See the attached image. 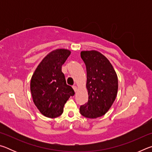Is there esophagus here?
<instances>
[{
  "mask_svg": "<svg viewBox=\"0 0 152 152\" xmlns=\"http://www.w3.org/2000/svg\"><path fill=\"white\" fill-rule=\"evenodd\" d=\"M72 87H73V89H74V91H75V92H77V91H78V88H77V86H75V85H74V86H73Z\"/></svg>",
  "mask_w": 152,
  "mask_h": 152,
  "instance_id": "obj_1",
  "label": "esophagus"
}]
</instances>
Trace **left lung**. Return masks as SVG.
Here are the masks:
<instances>
[{
  "label": "left lung",
  "mask_w": 152,
  "mask_h": 152,
  "mask_svg": "<svg viewBox=\"0 0 152 152\" xmlns=\"http://www.w3.org/2000/svg\"><path fill=\"white\" fill-rule=\"evenodd\" d=\"M80 56L86 68L88 101L80 111L82 116L96 119L104 115L116 99L117 76L109 60L99 51H82Z\"/></svg>",
  "instance_id": "8db88e82"
}]
</instances>
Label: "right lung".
<instances>
[{
    "label": "right lung",
    "instance_id": "1",
    "mask_svg": "<svg viewBox=\"0 0 152 152\" xmlns=\"http://www.w3.org/2000/svg\"><path fill=\"white\" fill-rule=\"evenodd\" d=\"M70 51L58 49L51 51L38 65L31 80L30 89L35 106L44 116L56 118L62 114L64 106L75 94L66 84L61 66Z\"/></svg>",
    "mask_w": 152,
    "mask_h": 152
}]
</instances>
